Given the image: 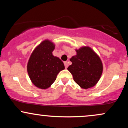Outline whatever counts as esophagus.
<instances>
[{"label": "esophagus", "instance_id": "34e87169", "mask_svg": "<svg viewBox=\"0 0 128 128\" xmlns=\"http://www.w3.org/2000/svg\"><path fill=\"white\" fill-rule=\"evenodd\" d=\"M64 66H65L66 68H67L68 66V62H67V61H65V62H64Z\"/></svg>", "mask_w": 128, "mask_h": 128}]
</instances>
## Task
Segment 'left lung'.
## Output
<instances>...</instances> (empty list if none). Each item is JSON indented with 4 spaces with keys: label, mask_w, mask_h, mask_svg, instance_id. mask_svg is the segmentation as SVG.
Returning <instances> with one entry per match:
<instances>
[{
    "label": "left lung",
    "mask_w": 128,
    "mask_h": 128,
    "mask_svg": "<svg viewBox=\"0 0 128 128\" xmlns=\"http://www.w3.org/2000/svg\"><path fill=\"white\" fill-rule=\"evenodd\" d=\"M76 55L70 58L72 65L67 68L74 82L81 88L92 87L100 78L103 65L99 56L89 47L76 50Z\"/></svg>",
    "instance_id": "8db88e82"
}]
</instances>
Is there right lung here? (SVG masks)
<instances>
[{"instance_id":"1","label":"right lung","mask_w":128,"mask_h":128,"mask_svg":"<svg viewBox=\"0 0 128 128\" xmlns=\"http://www.w3.org/2000/svg\"><path fill=\"white\" fill-rule=\"evenodd\" d=\"M55 44L49 40L41 42L34 49L28 62L27 70L32 82L41 89L48 88L57 74L65 68L64 63L52 52Z\"/></svg>"}]
</instances>
